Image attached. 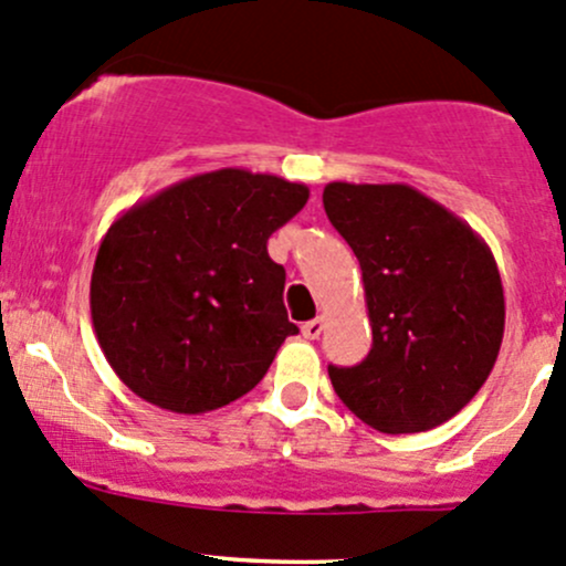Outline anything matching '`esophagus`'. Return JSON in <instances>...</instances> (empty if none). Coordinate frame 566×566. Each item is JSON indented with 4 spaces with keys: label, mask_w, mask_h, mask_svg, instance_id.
<instances>
[{
    "label": "esophagus",
    "mask_w": 566,
    "mask_h": 566,
    "mask_svg": "<svg viewBox=\"0 0 566 566\" xmlns=\"http://www.w3.org/2000/svg\"><path fill=\"white\" fill-rule=\"evenodd\" d=\"M322 331H325V316H316V319H312V322H306V325H303V327H301L303 338H308V340L319 338V335H322Z\"/></svg>",
    "instance_id": "esophagus-1"
}]
</instances>
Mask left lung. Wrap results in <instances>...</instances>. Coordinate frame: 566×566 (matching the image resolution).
I'll return each mask as SVG.
<instances>
[{"instance_id": "obj_1", "label": "left lung", "mask_w": 566, "mask_h": 566, "mask_svg": "<svg viewBox=\"0 0 566 566\" xmlns=\"http://www.w3.org/2000/svg\"><path fill=\"white\" fill-rule=\"evenodd\" d=\"M322 203L357 254L374 327L363 363L327 368L335 395L378 432L443 424L500 354L505 295L492 250L411 185L331 182Z\"/></svg>"}]
</instances>
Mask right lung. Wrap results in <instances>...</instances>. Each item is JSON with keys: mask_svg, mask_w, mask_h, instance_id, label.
<instances>
[{"mask_svg": "<svg viewBox=\"0 0 566 566\" xmlns=\"http://www.w3.org/2000/svg\"><path fill=\"white\" fill-rule=\"evenodd\" d=\"M306 201L301 182L220 169L112 222L93 263L91 319L134 395L174 413H207L258 387L297 333L269 239Z\"/></svg>", "mask_w": 566, "mask_h": 566, "instance_id": "1", "label": "right lung"}]
</instances>
